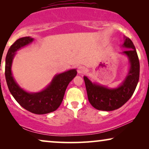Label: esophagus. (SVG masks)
Returning <instances> with one entry per match:
<instances>
[{
    "label": "esophagus",
    "instance_id": "obj_1",
    "mask_svg": "<svg viewBox=\"0 0 149 149\" xmlns=\"http://www.w3.org/2000/svg\"><path fill=\"white\" fill-rule=\"evenodd\" d=\"M85 71H86V68L84 66H79L78 68H77V72H78L79 74H83Z\"/></svg>",
    "mask_w": 149,
    "mask_h": 149
}]
</instances>
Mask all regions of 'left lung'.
I'll list each match as a JSON object with an SVG mask.
<instances>
[{
    "label": "left lung",
    "mask_w": 149,
    "mask_h": 149,
    "mask_svg": "<svg viewBox=\"0 0 149 149\" xmlns=\"http://www.w3.org/2000/svg\"><path fill=\"white\" fill-rule=\"evenodd\" d=\"M122 47L127 48L122 54L129 59L130 68L127 77L122 84L117 88L110 89L103 85L93 83L84 76L85 87L89 102L97 110L111 111L121 107L129 100L135 91L140 76V62L135 46L128 37Z\"/></svg>",
    "instance_id": "left-lung-1"
}]
</instances>
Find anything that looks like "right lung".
Segmentation results:
<instances>
[{"mask_svg":"<svg viewBox=\"0 0 149 149\" xmlns=\"http://www.w3.org/2000/svg\"><path fill=\"white\" fill-rule=\"evenodd\" d=\"M30 36L17 39L8 51L5 60V78L8 88L19 105L37 115L52 113L60 107L69 83L77 75L76 69L56 74L49 85L40 92L28 93L15 82L11 73V65L15 52L33 41Z\"/></svg>","mask_w":149,"mask_h":149,"instance_id":"right-lung-1","label":"right lung"}]
</instances>
